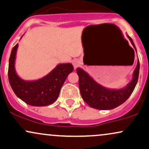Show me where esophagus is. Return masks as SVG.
<instances>
[{"instance_id": "esophagus-1", "label": "esophagus", "mask_w": 149, "mask_h": 149, "mask_svg": "<svg viewBox=\"0 0 149 149\" xmlns=\"http://www.w3.org/2000/svg\"><path fill=\"white\" fill-rule=\"evenodd\" d=\"M80 61L78 60V59H74V61H72V65H73V66H74V70H76L77 68L80 65Z\"/></svg>"}]
</instances>
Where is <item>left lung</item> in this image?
<instances>
[{"instance_id":"8db88e82","label":"left lung","mask_w":149,"mask_h":149,"mask_svg":"<svg viewBox=\"0 0 149 149\" xmlns=\"http://www.w3.org/2000/svg\"><path fill=\"white\" fill-rule=\"evenodd\" d=\"M127 36L137 52L132 38L128 35ZM139 61L138 59L132 80L123 88L112 89L100 85L83 69L77 68V73L79 76V86L82 98L91 107L100 110L114 109L125 102L135 88L139 77Z\"/></svg>"}]
</instances>
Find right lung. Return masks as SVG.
Listing matches in <instances>:
<instances>
[{
  "label": "right lung",
  "mask_w": 149,
  "mask_h": 149,
  "mask_svg": "<svg viewBox=\"0 0 149 149\" xmlns=\"http://www.w3.org/2000/svg\"><path fill=\"white\" fill-rule=\"evenodd\" d=\"M18 46L17 44L12 48L9 59L8 79L14 93L19 98L31 106L44 107L54 103L58 99L68 74L74 70L72 65L60 63L42 78L32 81L24 80L19 77L15 70Z\"/></svg>",
  "instance_id": "obj_1"
}]
</instances>
